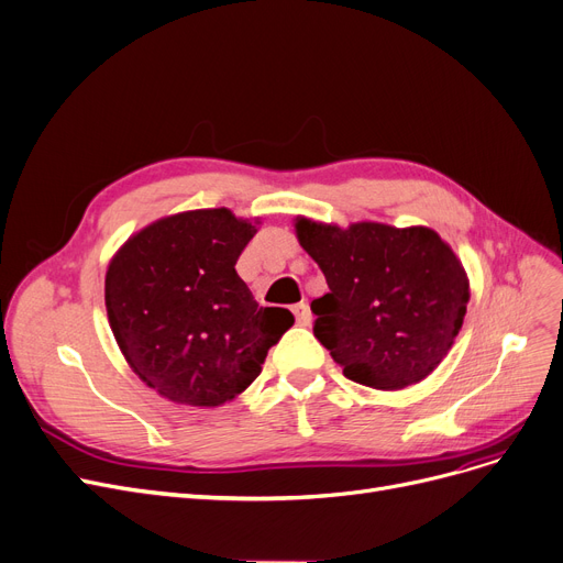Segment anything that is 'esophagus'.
Here are the masks:
<instances>
[{"instance_id":"1","label":"esophagus","mask_w":563,"mask_h":563,"mask_svg":"<svg viewBox=\"0 0 563 563\" xmlns=\"http://www.w3.org/2000/svg\"><path fill=\"white\" fill-rule=\"evenodd\" d=\"M295 317H297V324H299V327H310L312 314H310L308 303H297V306H295Z\"/></svg>"}]
</instances>
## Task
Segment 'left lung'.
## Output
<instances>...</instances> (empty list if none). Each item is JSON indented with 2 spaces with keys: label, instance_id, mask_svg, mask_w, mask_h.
<instances>
[{
  "label": "left lung",
  "instance_id": "8db88e82",
  "mask_svg": "<svg viewBox=\"0 0 563 563\" xmlns=\"http://www.w3.org/2000/svg\"><path fill=\"white\" fill-rule=\"evenodd\" d=\"M297 236L320 264L329 295L314 299V338L347 379L398 390L449 354L470 301L460 260L430 228L299 218Z\"/></svg>",
  "mask_w": 563,
  "mask_h": 563
}]
</instances>
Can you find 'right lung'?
I'll return each mask as SVG.
<instances>
[{"label": "right lung", "mask_w": 563, "mask_h": 563, "mask_svg": "<svg viewBox=\"0 0 563 563\" xmlns=\"http://www.w3.org/2000/svg\"><path fill=\"white\" fill-rule=\"evenodd\" d=\"M255 232L230 209L186 211L144 228L110 262L112 333L140 379L167 400H232L295 324L285 308H260L236 274Z\"/></svg>", "instance_id": "right-lung-1"}]
</instances>
